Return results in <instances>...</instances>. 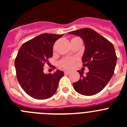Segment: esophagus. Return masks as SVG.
Returning a JSON list of instances; mask_svg holds the SVG:
<instances>
[{"instance_id":"obj_1","label":"esophagus","mask_w":127,"mask_h":127,"mask_svg":"<svg viewBox=\"0 0 127 127\" xmlns=\"http://www.w3.org/2000/svg\"><path fill=\"white\" fill-rule=\"evenodd\" d=\"M64 74H70V72H69V71H64Z\"/></svg>"}]
</instances>
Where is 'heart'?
<instances>
[{
    "instance_id": "heart-1",
    "label": "heart",
    "mask_w": 127,
    "mask_h": 127,
    "mask_svg": "<svg viewBox=\"0 0 127 127\" xmlns=\"http://www.w3.org/2000/svg\"><path fill=\"white\" fill-rule=\"evenodd\" d=\"M76 59L74 58H65L60 61V64L62 67L65 69H70L74 65Z\"/></svg>"
}]
</instances>
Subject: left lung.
Returning a JSON list of instances; mask_svg holds the SVG:
<instances>
[{
  "label": "left lung",
  "mask_w": 127,
  "mask_h": 127,
  "mask_svg": "<svg viewBox=\"0 0 127 127\" xmlns=\"http://www.w3.org/2000/svg\"><path fill=\"white\" fill-rule=\"evenodd\" d=\"M81 37L85 44L82 57L83 66L88 67L89 72L80 74L79 81L73 83L75 90L79 94L91 96L102 90L114 74L117 57L114 46L93 29L85 28L69 32Z\"/></svg>",
  "instance_id": "1"
}]
</instances>
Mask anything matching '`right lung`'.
<instances>
[{
	"instance_id": "obj_1",
	"label": "right lung",
	"mask_w": 127,
	"mask_h": 127,
	"mask_svg": "<svg viewBox=\"0 0 127 127\" xmlns=\"http://www.w3.org/2000/svg\"><path fill=\"white\" fill-rule=\"evenodd\" d=\"M62 35L42 33L23 44L15 58L16 77L27 94L35 99L50 98L56 93L64 72H43L45 63L53 57V47Z\"/></svg>"
}]
</instances>
